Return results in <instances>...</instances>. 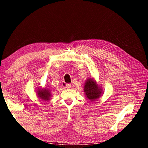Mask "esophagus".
<instances>
[{
    "label": "esophagus",
    "instance_id": "1",
    "mask_svg": "<svg viewBox=\"0 0 148 148\" xmlns=\"http://www.w3.org/2000/svg\"><path fill=\"white\" fill-rule=\"evenodd\" d=\"M71 84H70V83H66V88L67 89H69V88H71Z\"/></svg>",
    "mask_w": 148,
    "mask_h": 148
}]
</instances>
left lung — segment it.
Masks as SVG:
<instances>
[{
	"instance_id": "1",
	"label": "left lung",
	"mask_w": 148,
	"mask_h": 148,
	"mask_svg": "<svg viewBox=\"0 0 148 148\" xmlns=\"http://www.w3.org/2000/svg\"><path fill=\"white\" fill-rule=\"evenodd\" d=\"M84 92L86 98L91 101H95L101 96L102 88L98 85L93 78H88L84 85Z\"/></svg>"
}]
</instances>
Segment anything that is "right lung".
I'll return each instance as SVG.
<instances>
[{"mask_svg":"<svg viewBox=\"0 0 148 148\" xmlns=\"http://www.w3.org/2000/svg\"><path fill=\"white\" fill-rule=\"evenodd\" d=\"M36 95L40 99L44 101H49L52 96L51 90L47 88H38Z\"/></svg>","mask_w":148,"mask_h":148,"instance_id":"1","label":"right lung"}]
</instances>
